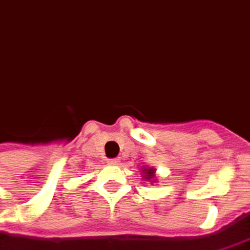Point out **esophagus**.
Wrapping results in <instances>:
<instances>
[{
	"label": "esophagus",
	"mask_w": 250,
	"mask_h": 250,
	"mask_svg": "<svg viewBox=\"0 0 250 250\" xmlns=\"http://www.w3.org/2000/svg\"><path fill=\"white\" fill-rule=\"evenodd\" d=\"M118 163H120V160H117V158H112V160H107V164H109V165H118Z\"/></svg>",
	"instance_id": "esophagus-1"
}]
</instances>
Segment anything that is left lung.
Returning a JSON list of instances; mask_svg holds the SVG:
<instances>
[{
    "label": "left lung",
    "instance_id": "left-lung-1",
    "mask_svg": "<svg viewBox=\"0 0 250 250\" xmlns=\"http://www.w3.org/2000/svg\"><path fill=\"white\" fill-rule=\"evenodd\" d=\"M141 174H143V178L145 181L150 184H154L157 183V177H156V169L154 167H144L141 169Z\"/></svg>",
    "mask_w": 250,
    "mask_h": 250
}]
</instances>
